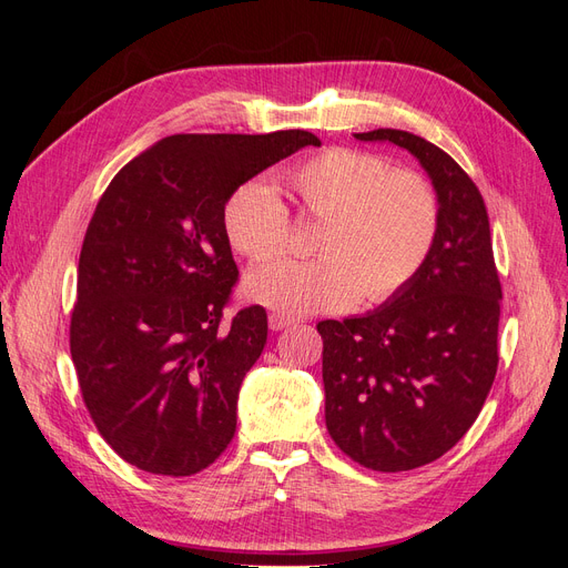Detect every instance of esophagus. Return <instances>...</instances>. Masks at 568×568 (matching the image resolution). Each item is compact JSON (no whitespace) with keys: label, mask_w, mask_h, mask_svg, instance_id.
Here are the masks:
<instances>
[{"label":"esophagus","mask_w":568,"mask_h":568,"mask_svg":"<svg viewBox=\"0 0 568 568\" xmlns=\"http://www.w3.org/2000/svg\"><path fill=\"white\" fill-rule=\"evenodd\" d=\"M267 322H270V329H272V332H282V329H286V326L294 324L296 320L284 315V313H270Z\"/></svg>","instance_id":"1"}]
</instances>
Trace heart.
Here are the masks:
<instances>
[{
	"label": "heart",
	"mask_w": 568,
	"mask_h": 568,
	"mask_svg": "<svg viewBox=\"0 0 568 568\" xmlns=\"http://www.w3.org/2000/svg\"><path fill=\"white\" fill-rule=\"evenodd\" d=\"M303 215L320 220L315 261H272L248 274L257 303L291 315L336 313L359 294L386 301L417 277L440 232L436 189L417 170L382 156L334 146L288 170ZM230 246L251 261L277 255L291 236V215L274 186L239 184L222 209Z\"/></svg>",
	"instance_id": "obj_1"
}]
</instances>
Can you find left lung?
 <instances>
[{"instance_id":"1","label":"left lung","mask_w":568,"mask_h":568,"mask_svg":"<svg viewBox=\"0 0 568 568\" xmlns=\"http://www.w3.org/2000/svg\"><path fill=\"white\" fill-rule=\"evenodd\" d=\"M415 153L440 201L432 257L374 313L322 320L329 436L374 471L424 467L455 448L497 372V277L490 222L474 180L436 144L403 130L355 134Z\"/></svg>"}]
</instances>
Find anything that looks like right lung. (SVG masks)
I'll list each match as a JSON object with an SVG mask.
<instances>
[{
    "mask_svg": "<svg viewBox=\"0 0 568 568\" xmlns=\"http://www.w3.org/2000/svg\"><path fill=\"white\" fill-rule=\"evenodd\" d=\"M313 132L173 134L101 194L78 263L71 357L84 407L132 467L192 476L234 438L236 398L267 341L263 305L230 322L239 270L222 209Z\"/></svg>",
    "mask_w": 568,
    "mask_h": 568,
    "instance_id": "add662e5",
    "label": "right lung"
}]
</instances>
